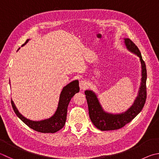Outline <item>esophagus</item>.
Here are the masks:
<instances>
[{"label": "esophagus", "mask_w": 159, "mask_h": 159, "mask_svg": "<svg viewBox=\"0 0 159 159\" xmlns=\"http://www.w3.org/2000/svg\"><path fill=\"white\" fill-rule=\"evenodd\" d=\"M79 86L81 90H84L88 87V83L86 80H80L79 82Z\"/></svg>", "instance_id": "esophagus-1"}]
</instances>
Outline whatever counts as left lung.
Wrapping results in <instances>:
<instances>
[{
    "label": "left lung",
    "instance_id": "8db88e82",
    "mask_svg": "<svg viewBox=\"0 0 159 159\" xmlns=\"http://www.w3.org/2000/svg\"><path fill=\"white\" fill-rule=\"evenodd\" d=\"M126 48L139 57L142 67V79L140 90L135 102L131 107L125 112L120 114H111L103 111L96 94L92 90H85V94L87 99L89 118L93 125L101 131H111L122 128L137 116L145 106L147 90V70L145 63L137 46L129 38L125 39Z\"/></svg>",
    "mask_w": 159,
    "mask_h": 159
}]
</instances>
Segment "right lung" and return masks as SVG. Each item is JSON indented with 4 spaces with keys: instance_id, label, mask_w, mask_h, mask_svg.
<instances>
[{
    "instance_id": "add662e5",
    "label": "right lung",
    "mask_w": 159,
    "mask_h": 159,
    "mask_svg": "<svg viewBox=\"0 0 159 159\" xmlns=\"http://www.w3.org/2000/svg\"><path fill=\"white\" fill-rule=\"evenodd\" d=\"M25 42L22 46H24L28 42ZM79 80H74L69 83L65 87L63 88L60 95V100L58 106L55 114L48 119L41 121H32L27 119L20 113L16 108L12 100H11V106L16 115L21 119L25 125L32 129L40 133H56L62 129L67 119V107L70 100L74 95L79 92Z\"/></svg>"
}]
</instances>
